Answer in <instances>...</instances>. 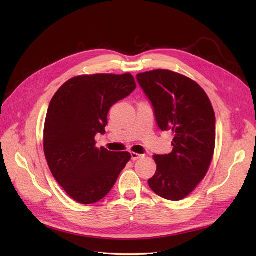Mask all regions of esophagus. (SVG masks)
I'll return each instance as SVG.
<instances>
[{
	"label": "esophagus",
	"instance_id": "1",
	"mask_svg": "<svg viewBox=\"0 0 256 256\" xmlns=\"http://www.w3.org/2000/svg\"><path fill=\"white\" fill-rule=\"evenodd\" d=\"M130 154H131V160H134V161H136V160H138V159H140V158L143 157V154H136V152H131Z\"/></svg>",
	"mask_w": 256,
	"mask_h": 256
}]
</instances>
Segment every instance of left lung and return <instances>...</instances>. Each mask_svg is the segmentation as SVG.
I'll return each mask as SVG.
<instances>
[{
    "mask_svg": "<svg viewBox=\"0 0 256 256\" xmlns=\"http://www.w3.org/2000/svg\"><path fill=\"white\" fill-rule=\"evenodd\" d=\"M161 131L173 132L171 154H154L157 171L148 180L159 196L180 200L205 177L214 156L216 116L206 92L182 74L157 69L136 76Z\"/></svg>",
    "mask_w": 256,
    "mask_h": 256,
    "instance_id": "8db88e82",
    "label": "left lung"
}]
</instances>
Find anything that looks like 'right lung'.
<instances>
[{
  "label": "right lung",
  "mask_w": 256,
  "mask_h": 256,
  "mask_svg": "<svg viewBox=\"0 0 256 256\" xmlns=\"http://www.w3.org/2000/svg\"><path fill=\"white\" fill-rule=\"evenodd\" d=\"M136 88L125 74L76 76L53 96L44 130V150L52 175L67 194L81 204L104 198L130 160L128 152L97 148L111 106Z\"/></svg>",
  "instance_id": "right-lung-1"
}]
</instances>
